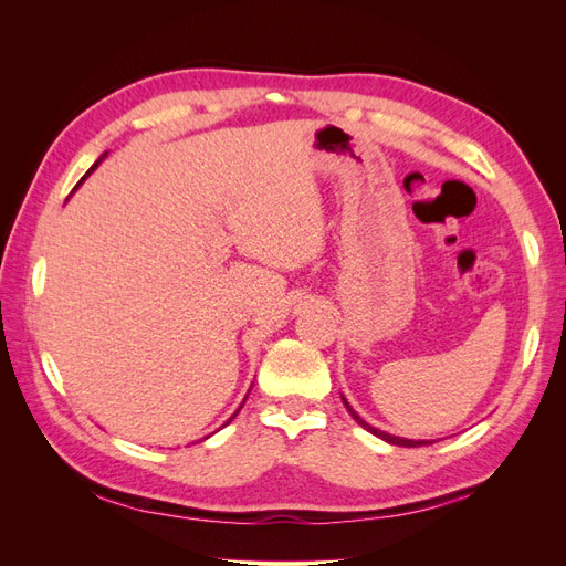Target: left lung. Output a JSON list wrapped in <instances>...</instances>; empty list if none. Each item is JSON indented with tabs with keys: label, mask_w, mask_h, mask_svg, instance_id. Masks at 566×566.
Returning a JSON list of instances; mask_svg holds the SVG:
<instances>
[{
	"label": "left lung",
	"mask_w": 566,
	"mask_h": 566,
	"mask_svg": "<svg viewBox=\"0 0 566 566\" xmlns=\"http://www.w3.org/2000/svg\"><path fill=\"white\" fill-rule=\"evenodd\" d=\"M342 401H345V406H347V410H349V416L364 427V430H368L370 434H375L378 439H382V441H387V443H394V447H406V449H416V447H427V443H432L430 439H403V437H394V434H387V432H382V430H378V427H373V424H368L361 416L356 413V410L349 406V401L342 397Z\"/></svg>",
	"instance_id": "left-lung-1"
}]
</instances>
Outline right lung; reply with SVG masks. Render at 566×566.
Here are the masks:
<instances>
[{"label":"right lung","instance_id":"add662e5","mask_svg":"<svg viewBox=\"0 0 566 566\" xmlns=\"http://www.w3.org/2000/svg\"><path fill=\"white\" fill-rule=\"evenodd\" d=\"M106 156H108V153H104V156H101V158H98V160H96V163H94V165H92V169H90V172H87V175H84V177H82V181H84V179H87V177H90V175H92V172H94V169H96V167H98V163H101V160H104V158H106ZM241 408H243V406H241ZM241 408H238V410H241ZM238 410H235V413H233V416H231V418H229V420H227V422H224V424H229V422H231V420H233V418H235V416H238ZM224 424H221V427H224ZM205 439H208V437H205Z\"/></svg>","mask_w":566,"mask_h":566}]
</instances>
